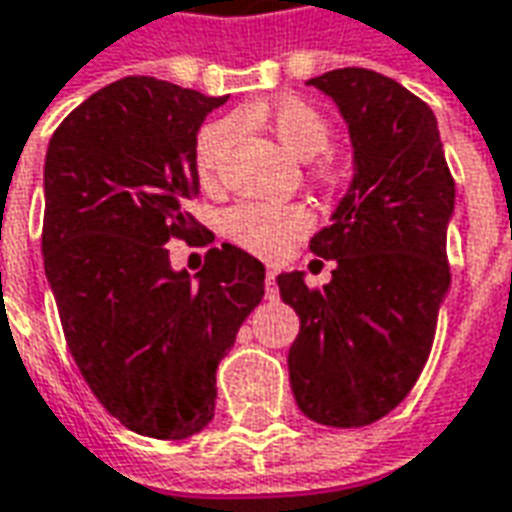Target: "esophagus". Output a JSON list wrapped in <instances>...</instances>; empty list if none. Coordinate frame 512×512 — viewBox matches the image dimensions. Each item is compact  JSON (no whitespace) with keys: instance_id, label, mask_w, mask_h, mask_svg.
Wrapping results in <instances>:
<instances>
[{"instance_id":"esophagus-1","label":"esophagus","mask_w":512,"mask_h":512,"mask_svg":"<svg viewBox=\"0 0 512 512\" xmlns=\"http://www.w3.org/2000/svg\"><path fill=\"white\" fill-rule=\"evenodd\" d=\"M279 290H277V274L268 268L266 271V299H277Z\"/></svg>"}]
</instances>
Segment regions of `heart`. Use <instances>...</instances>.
I'll return each instance as SVG.
<instances>
[{"label":"heart","instance_id":"b5f03b06","mask_svg":"<svg viewBox=\"0 0 512 512\" xmlns=\"http://www.w3.org/2000/svg\"><path fill=\"white\" fill-rule=\"evenodd\" d=\"M238 117L246 123L266 126L277 136L279 145L301 161L321 156L332 142L329 120L301 98H282L271 106H246ZM233 134V120H213L208 126H202V131L197 134V145H194V164L202 178H211L216 167L222 164L224 153L233 142ZM312 178L326 189H334L345 180V169L332 156H323L312 169ZM310 227L312 213L304 205L241 202L224 213V235L238 246H244L246 252H255L260 257H279Z\"/></svg>","mask_w":512,"mask_h":512}]
</instances>
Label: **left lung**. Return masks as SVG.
<instances>
[{
    "mask_svg": "<svg viewBox=\"0 0 512 512\" xmlns=\"http://www.w3.org/2000/svg\"><path fill=\"white\" fill-rule=\"evenodd\" d=\"M307 84L332 95L354 142V180L310 249L334 260L332 282L310 288L279 274V296L299 315L288 354L299 408L329 428L386 417L428 362L450 288L447 222L455 180L436 115L403 84L340 68Z\"/></svg>",
    "mask_w": 512,
    "mask_h": 512,
    "instance_id": "8db88e82",
    "label": "left lung"
}]
</instances>
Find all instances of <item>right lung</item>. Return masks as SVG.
Returning <instances> with one entry per match:
<instances>
[{"instance_id":"obj_1","label":"right lung","mask_w":512,"mask_h":512,"mask_svg":"<svg viewBox=\"0 0 512 512\" xmlns=\"http://www.w3.org/2000/svg\"><path fill=\"white\" fill-rule=\"evenodd\" d=\"M224 101L126 76L76 106L46 150L43 266L65 343L101 406L150 439L211 422L216 367L266 288L263 263L233 244L208 249L197 279L169 266V238L205 233L186 211L194 145Z\"/></svg>"}]
</instances>
